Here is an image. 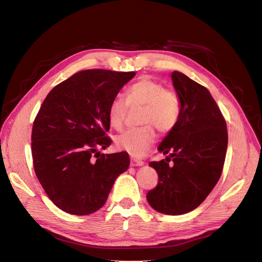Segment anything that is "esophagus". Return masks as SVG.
<instances>
[{
  "mask_svg": "<svg viewBox=\"0 0 262 262\" xmlns=\"http://www.w3.org/2000/svg\"><path fill=\"white\" fill-rule=\"evenodd\" d=\"M144 163L138 160V158H131V166H133V167H137V166H143Z\"/></svg>",
  "mask_w": 262,
  "mask_h": 262,
  "instance_id": "1",
  "label": "esophagus"
}]
</instances>
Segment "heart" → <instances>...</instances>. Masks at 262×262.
Here are the masks:
<instances>
[{"instance_id": "obj_1", "label": "heart", "mask_w": 262, "mask_h": 262, "mask_svg": "<svg viewBox=\"0 0 262 262\" xmlns=\"http://www.w3.org/2000/svg\"><path fill=\"white\" fill-rule=\"evenodd\" d=\"M130 108H142L141 128L131 129L118 136L115 145L118 149L133 156L143 155L155 141L154 126L161 133H168L175 128L180 116V99L178 95L166 90L164 84L149 77L141 78L125 93V99L116 97L108 107V123L113 129L120 131Z\"/></svg>"}]
</instances>
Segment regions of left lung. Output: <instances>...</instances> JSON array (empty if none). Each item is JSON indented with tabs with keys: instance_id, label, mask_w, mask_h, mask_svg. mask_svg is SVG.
I'll return each mask as SVG.
<instances>
[{
	"instance_id": "left-lung-1",
	"label": "left lung",
	"mask_w": 262,
	"mask_h": 262,
	"mask_svg": "<svg viewBox=\"0 0 262 262\" xmlns=\"http://www.w3.org/2000/svg\"><path fill=\"white\" fill-rule=\"evenodd\" d=\"M171 81L180 99V116L157 147L167 155L166 161L149 163L157 171L158 184L146 199L157 212L181 215L199 207L217 184L227 149V130L205 87L177 71L171 73Z\"/></svg>"
}]
</instances>
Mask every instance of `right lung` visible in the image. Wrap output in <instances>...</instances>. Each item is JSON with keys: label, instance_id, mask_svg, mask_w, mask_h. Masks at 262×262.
I'll return each instance as SVG.
<instances>
[{"label": "right lung", "instance_id": "obj_1", "mask_svg": "<svg viewBox=\"0 0 262 262\" xmlns=\"http://www.w3.org/2000/svg\"><path fill=\"white\" fill-rule=\"evenodd\" d=\"M136 72L85 70L47 95L31 132L36 176L50 200L73 215H89L107 201L128 153L100 154L112 140L108 107ZM96 157V159H94Z\"/></svg>", "mask_w": 262, "mask_h": 262}]
</instances>
